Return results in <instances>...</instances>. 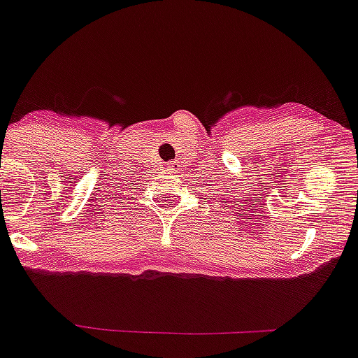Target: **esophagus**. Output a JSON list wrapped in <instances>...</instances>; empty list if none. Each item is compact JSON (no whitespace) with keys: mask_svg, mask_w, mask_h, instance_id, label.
Returning a JSON list of instances; mask_svg holds the SVG:
<instances>
[{"mask_svg":"<svg viewBox=\"0 0 358 358\" xmlns=\"http://www.w3.org/2000/svg\"><path fill=\"white\" fill-rule=\"evenodd\" d=\"M168 168L171 169V171H178L180 169V162L178 161H171V162H168Z\"/></svg>","mask_w":358,"mask_h":358,"instance_id":"esophagus-1","label":"esophagus"}]
</instances>
